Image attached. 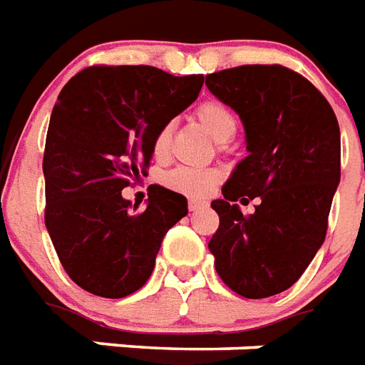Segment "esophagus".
<instances>
[{
	"instance_id": "obj_1",
	"label": "esophagus",
	"mask_w": 365,
	"mask_h": 365,
	"mask_svg": "<svg viewBox=\"0 0 365 365\" xmlns=\"http://www.w3.org/2000/svg\"><path fill=\"white\" fill-rule=\"evenodd\" d=\"M187 207H189V210H191V212H195V210H201V208L207 207V202L199 201V199H189Z\"/></svg>"
}]
</instances>
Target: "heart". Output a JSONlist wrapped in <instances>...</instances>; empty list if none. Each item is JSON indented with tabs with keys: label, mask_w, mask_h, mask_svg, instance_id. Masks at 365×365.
<instances>
[{
	"label": "heart",
	"mask_w": 365,
	"mask_h": 365,
	"mask_svg": "<svg viewBox=\"0 0 365 365\" xmlns=\"http://www.w3.org/2000/svg\"><path fill=\"white\" fill-rule=\"evenodd\" d=\"M193 118L216 143H227L235 135L239 126L237 115L227 107L226 103L216 101V99L202 101L193 110ZM170 138V126H163L155 133L151 143L153 157L160 160L168 155ZM218 180V170H214V168H191V166H176L163 176L164 187L172 189L176 193L187 195V197H205L212 191Z\"/></svg>",
	"instance_id": "1"
}]
</instances>
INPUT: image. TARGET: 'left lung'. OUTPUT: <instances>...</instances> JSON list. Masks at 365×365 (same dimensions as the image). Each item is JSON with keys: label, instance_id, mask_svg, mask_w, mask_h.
Returning <instances> with one entry per match:
<instances>
[{"label": "left lung", "instance_id": "left-lung-1", "mask_svg": "<svg viewBox=\"0 0 365 365\" xmlns=\"http://www.w3.org/2000/svg\"><path fill=\"white\" fill-rule=\"evenodd\" d=\"M207 88L243 120L249 157L212 201L220 226L208 243L220 279L245 299L299 282L327 233L341 180V132L322 91L282 65L207 74ZM258 198L243 217L235 201Z\"/></svg>", "mask_w": 365, "mask_h": 365}]
</instances>
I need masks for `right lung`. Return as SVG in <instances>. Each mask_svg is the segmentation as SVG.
Segmentation results:
<instances>
[{
  "label": "right lung",
  "instance_id": "add662e5",
  "mask_svg": "<svg viewBox=\"0 0 365 365\" xmlns=\"http://www.w3.org/2000/svg\"><path fill=\"white\" fill-rule=\"evenodd\" d=\"M205 76L155 66H88L53 107L43 151L46 227L78 287L122 299L147 283L163 237L187 201L151 185L145 210L122 189L145 174L155 133L197 99Z\"/></svg>",
  "mask_w": 365,
  "mask_h": 365
}]
</instances>
